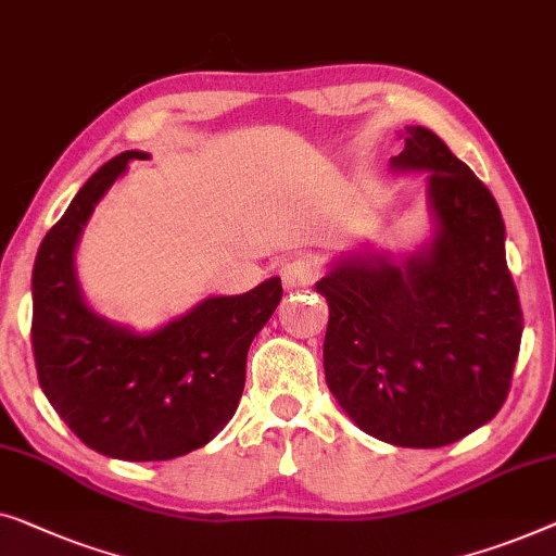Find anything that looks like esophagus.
I'll return each mask as SVG.
<instances>
[{
    "label": "esophagus",
    "instance_id": "34e87169",
    "mask_svg": "<svg viewBox=\"0 0 556 556\" xmlns=\"http://www.w3.org/2000/svg\"><path fill=\"white\" fill-rule=\"evenodd\" d=\"M323 275V264L317 260H312V256H300V260H292L287 262L285 267H281V279H285L287 287H312L315 281Z\"/></svg>",
    "mask_w": 556,
    "mask_h": 556
}]
</instances>
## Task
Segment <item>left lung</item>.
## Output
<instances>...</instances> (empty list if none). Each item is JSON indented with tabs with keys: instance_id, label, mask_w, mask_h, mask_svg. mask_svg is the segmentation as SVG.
<instances>
[{
	"instance_id": "left-lung-1",
	"label": "left lung",
	"mask_w": 556,
	"mask_h": 556,
	"mask_svg": "<svg viewBox=\"0 0 556 556\" xmlns=\"http://www.w3.org/2000/svg\"><path fill=\"white\" fill-rule=\"evenodd\" d=\"M403 138L393 166L431 170L433 244L401 267L355 256L317 281L330 304L325 380L365 433L441 448L502 410L523 317L496 199L433 130Z\"/></svg>"
}]
</instances>
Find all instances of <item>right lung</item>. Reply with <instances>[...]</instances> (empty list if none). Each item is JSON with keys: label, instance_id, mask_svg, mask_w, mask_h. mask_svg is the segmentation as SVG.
Returning a JSON list of instances; mask_svg holds the SVG:
<instances>
[{"label": "right lung", "instance_id": "add662e5", "mask_svg": "<svg viewBox=\"0 0 556 556\" xmlns=\"http://www.w3.org/2000/svg\"><path fill=\"white\" fill-rule=\"evenodd\" d=\"M130 159L88 178L47 231L33 271V353L47 401L88 448L121 460H170L206 445L237 413L247 353L281 300V279L211 296L151 334L98 317L75 279V247Z\"/></svg>", "mask_w": 556, "mask_h": 556}]
</instances>
